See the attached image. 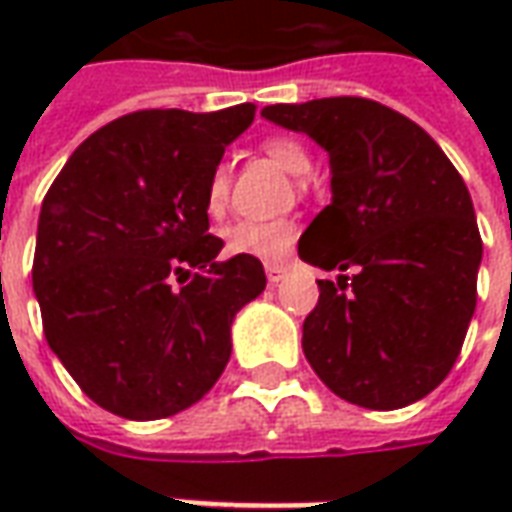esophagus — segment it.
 Here are the masks:
<instances>
[{
  "label": "esophagus",
  "instance_id": "34e87169",
  "mask_svg": "<svg viewBox=\"0 0 512 512\" xmlns=\"http://www.w3.org/2000/svg\"><path fill=\"white\" fill-rule=\"evenodd\" d=\"M266 277H268V282H271V285H277L279 279L285 277V266H282V263H268Z\"/></svg>",
  "mask_w": 512,
  "mask_h": 512
}]
</instances>
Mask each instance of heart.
<instances>
[{
    "label": "heart",
    "instance_id": "obj_1",
    "mask_svg": "<svg viewBox=\"0 0 512 512\" xmlns=\"http://www.w3.org/2000/svg\"><path fill=\"white\" fill-rule=\"evenodd\" d=\"M263 150L274 164H279L293 178H304L312 169L310 150L293 136H271ZM227 194H230V178H227V169L219 167L205 189V208L211 216H219L224 211ZM293 241H296V224L290 219H274V222L241 219L224 230V246L230 255L257 257L263 263L282 260L293 249Z\"/></svg>",
    "mask_w": 512,
    "mask_h": 512
}]
</instances>
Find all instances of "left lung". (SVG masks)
<instances>
[{
  "label": "left lung",
  "instance_id": "1",
  "mask_svg": "<svg viewBox=\"0 0 512 512\" xmlns=\"http://www.w3.org/2000/svg\"><path fill=\"white\" fill-rule=\"evenodd\" d=\"M260 115L329 153L332 202L299 241L323 271L301 348L348 403L392 411L447 378L477 304L483 241L466 183L433 139L367 98L266 106Z\"/></svg>",
  "mask_w": 512,
  "mask_h": 512
}]
</instances>
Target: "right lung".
Segmentation results:
<instances>
[{"mask_svg": "<svg viewBox=\"0 0 512 512\" xmlns=\"http://www.w3.org/2000/svg\"><path fill=\"white\" fill-rule=\"evenodd\" d=\"M252 120V104L117 117L73 150L43 200L32 263L43 332L117 417H172L208 395L235 312L266 288L257 257L216 260L224 244L205 208L224 147Z\"/></svg>", "mask_w": 512, "mask_h": 512, "instance_id": "obj_1", "label": "right lung"}]
</instances>
